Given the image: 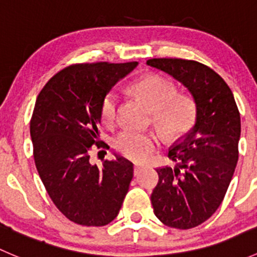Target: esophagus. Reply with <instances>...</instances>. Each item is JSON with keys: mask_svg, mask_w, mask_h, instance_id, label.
Instances as JSON below:
<instances>
[{"mask_svg": "<svg viewBox=\"0 0 257 257\" xmlns=\"http://www.w3.org/2000/svg\"><path fill=\"white\" fill-rule=\"evenodd\" d=\"M142 168H143V167H142L141 164H136V165H134V175H138L139 172H141Z\"/></svg>", "mask_w": 257, "mask_h": 257, "instance_id": "34e87169", "label": "esophagus"}]
</instances>
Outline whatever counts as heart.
Wrapping results in <instances>:
<instances>
[{
    "mask_svg": "<svg viewBox=\"0 0 257 257\" xmlns=\"http://www.w3.org/2000/svg\"><path fill=\"white\" fill-rule=\"evenodd\" d=\"M134 93L154 110V121L163 136L169 139L178 138L189 131L195 120V104L190 98L178 95L177 87L164 77L150 74L132 85ZM118 112V95L109 92L104 95L100 105V116L107 125L115 121ZM159 144L154 133L125 129L114 141L115 149L125 158L136 162L147 159Z\"/></svg>",
    "mask_w": 257,
    "mask_h": 257,
    "instance_id": "obj_1",
    "label": "heart"
}]
</instances>
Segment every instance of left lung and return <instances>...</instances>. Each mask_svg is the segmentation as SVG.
Segmentation results:
<instances>
[{"label":"left lung","instance_id":"8db88e82","mask_svg":"<svg viewBox=\"0 0 257 257\" xmlns=\"http://www.w3.org/2000/svg\"><path fill=\"white\" fill-rule=\"evenodd\" d=\"M148 66L165 72L193 95L195 124L169 150L174 168L157 169L154 214L164 225L191 229L220 206L239 159L240 113L225 80L203 63L180 58H153Z\"/></svg>","mask_w":257,"mask_h":257}]
</instances>
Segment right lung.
I'll use <instances>...</instances> for the list:
<instances>
[{
	"label": "right lung",
	"mask_w": 257,
	"mask_h": 257,
	"mask_svg": "<svg viewBox=\"0 0 257 257\" xmlns=\"http://www.w3.org/2000/svg\"><path fill=\"white\" fill-rule=\"evenodd\" d=\"M137 64H73L54 74L36 100L30 124L36 168L54 205L76 224H109L128 193L133 164L115 155L98 168L89 152L94 144L109 148L98 138L102 100Z\"/></svg>",
	"instance_id": "1"
}]
</instances>
